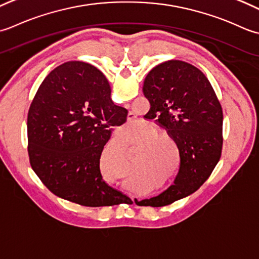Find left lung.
I'll return each mask as SVG.
<instances>
[{"instance_id":"left-lung-1","label":"left lung","mask_w":259,"mask_h":259,"mask_svg":"<svg viewBox=\"0 0 259 259\" xmlns=\"http://www.w3.org/2000/svg\"><path fill=\"white\" fill-rule=\"evenodd\" d=\"M149 118L164 127L180 152V170L161 194L137 202L163 207L188 197L202 186L220 160L223 109L208 78L197 67L168 60L153 68L143 85Z\"/></svg>"}]
</instances>
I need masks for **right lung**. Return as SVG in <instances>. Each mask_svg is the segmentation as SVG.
Returning <instances> with one entry per match:
<instances>
[{
    "label": "right lung",
    "mask_w": 259,
    "mask_h": 259,
    "mask_svg": "<svg viewBox=\"0 0 259 259\" xmlns=\"http://www.w3.org/2000/svg\"><path fill=\"white\" fill-rule=\"evenodd\" d=\"M127 110L110 99L104 73L89 63L68 61L42 81L28 114L30 164L57 197L85 207L132 200L104 181L99 160L112 126Z\"/></svg>",
    "instance_id": "right-lung-1"
}]
</instances>
